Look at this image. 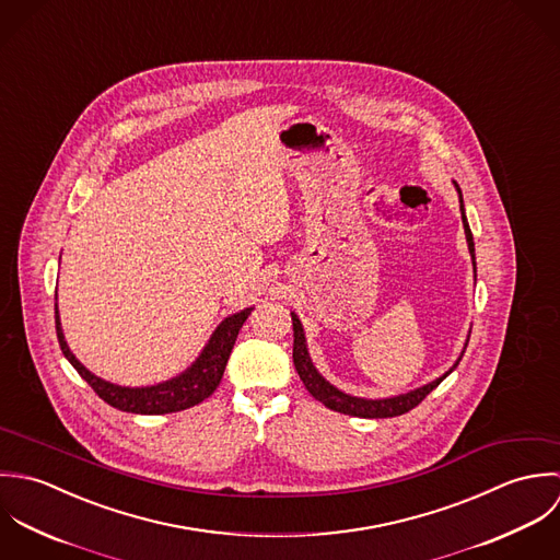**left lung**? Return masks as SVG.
I'll return each instance as SVG.
<instances>
[{"mask_svg": "<svg viewBox=\"0 0 560 560\" xmlns=\"http://www.w3.org/2000/svg\"><path fill=\"white\" fill-rule=\"evenodd\" d=\"M458 190V197H460V219H463V229H465V237H467V248H469V255L474 259V237H471V231H469V224L465 219V212H463V195H460V188L456 186ZM474 272H476V261H474ZM292 327H294V352H292V359H294V368L301 376V381L305 383L307 392L320 400L325 407H329L331 411L337 413H346V416H354V418H396V416H402L407 411H411L413 407H418L444 378L447 374L458 365L460 357L456 359L454 368L446 372L444 376H440L438 381L420 387V389H413L409 394H402V396H396V398H383V400H365V398H354V396H348L343 392H339L337 387H334L331 383H327L318 370L314 368L312 359H310V352H307V343H305V334H303V327H301V320L296 318V314H292ZM467 346V343H465Z\"/></svg>", "mask_w": 560, "mask_h": 560, "instance_id": "left-lung-1", "label": "left lung"}]
</instances>
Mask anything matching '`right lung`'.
I'll list each match as a JSON object with an SVG mask.
<instances>
[{
    "label": "right lung",
    "instance_id": "add662e5",
    "mask_svg": "<svg viewBox=\"0 0 560 560\" xmlns=\"http://www.w3.org/2000/svg\"><path fill=\"white\" fill-rule=\"evenodd\" d=\"M250 312H253V307L224 318L221 327L214 331V336L208 341L201 357L195 361V365L190 370H186L177 378H171L166 383L151 385V387H118V385H113V383L95 376L93 372H89L75 359V354L69 350V346L65 341L62 327L58 320V305H56V334H58L62 354L71 361V365L78 370V374L95 389V394L102 400H106L118 411L142 413V416H162V413H175V411L190 409L214 394V389L219 387V383L223 378L224 365L229 361L235 337L240 334V329L246 323Z\"/></svg>",
    "mask_w": 560,
    "mask_h": 560
}]
</instances>
